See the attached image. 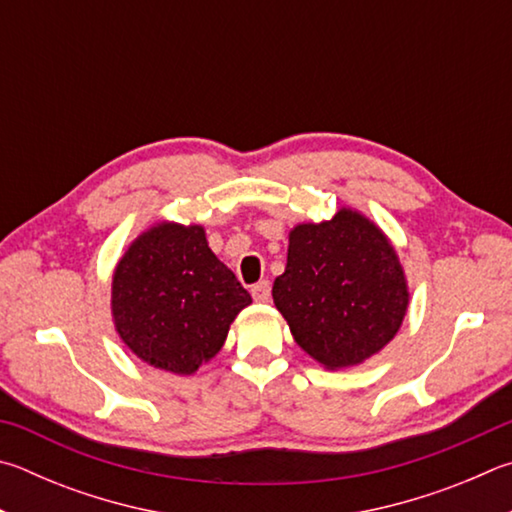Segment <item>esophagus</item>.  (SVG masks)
I'll return each instance as SVG.
<instances>
[{"label": "esophagus", "instance_id": "34e87169", "mask_svg": "<svg viewBox=\"0 0 512 512\" xmlns=\"http://www.w3.org/2000/svg\"><path fill=\"white\" fill-rule=\"evenodd\" d=\"M250 293H253L255 302H268L271 300V282L268 280L257 282L253 288H250Z\"/></svg>", "mask_w": 512, "mask_h": 512}]
</instances>
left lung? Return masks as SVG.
Segmentation results:
<instances>
[{
  "instance_id": "8db88e82",
  "label": "left lung",
  "mask_w": 512,
  "mask_h": 512,
  "mask_svg": "<svg viewBox=\"0 0 512 512\" xmlns=\"http://www.w3.org/2000/svg\"><path fill=\"white\" fill-rule=\"evenodd\" d=\"M273 300L297 345L338 369L383 349L401 327L410 297L383 232L358 212L340 210L331 221L291 230Z\"/></svg>"
}]
</instances>
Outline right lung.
<instances>
[{
  "label": "right lung",
  "instance_id": "obj_1",
  "mask_svg": "<svg viewBox=\"0 0 512 512\" xmlns=\"http://www.w3.org/2000/svg\"><path fill=\"white\" fill-rule=\"evenodd\" d=\"M250 302L201 226L147 230L118 262L111 286L120 338L138 358L172 374H194L215 356Z\"/></svg>",
  "mask_w": 512,
  "mask_h": 512
}]
</instances>
